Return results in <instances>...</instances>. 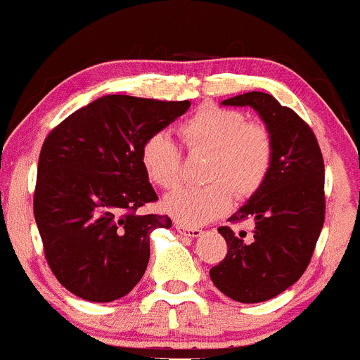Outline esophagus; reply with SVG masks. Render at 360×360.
<instances>
[{
  "instance_id": "esophagus-1",
  "label": "esophagus",
  "mask_w": 360,
  "mask_h": 360,
  "mask_svg": "<svg viewBox=\"0 0 360 360\" xmlns=\"http://www.w3.org/2000/svg\"><path fill=\"white\" fill-rule=\"evenodd\" d=\"M176 229L184 235V237H191V238H198V237H201V233H203V229L189 228V226L178 224V222H176Z\"/></svg>"
}]
</instances>
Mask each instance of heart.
Listing matches in <instances>:
<instances>
[{"label":"heart","mask_w":360,"mask_h":360,"mask_svg":"<svg viewBox=\"0 0 360 360\" xmlns=\"http://www.w3.org/2000/svg\"><path fill=\"white\" fill-rule=\"evenodd\" d=\"M178 132L191 152L210 153L205 187H184L164 201L178 224L196 228L221 217L238 200L255 196L269 178L274 139L263 123L248 122L237 109L208 104L187 116ZM141 166L150 182L174 189L182 180V153L166 132H153L141 146Z\"/></svg>","instance_id":"b5f03b06"}]
</instances>
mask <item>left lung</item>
<instances>
[{
    "label": "left lung",
    "mask_w": 360,
    "mask_h": 360,
    "mask_svg": "<svg viewBox=\"0 0 360 360\" xmlns=\"http://www.w3.org/2000/svg\"><path fill=\"white\" fill-rule=\"evenodd\" d=\"M224 105H249L274 139L266 182L229 221H255L251 238L221 226L228 255L210 269V279L226 297L244 304L277 297L300 279L313 256L325 219V167L311 127L272 95L249 91Z\"/></svg>",
    "instance_id": "8db88e82"
}]
</instances>
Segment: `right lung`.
<instances>
[{"label": "right lung", "mask_w": 360, "mask_h": 360, "mask_svg": "<svg viewBox=\"0 0 360 360\" xmlns=\"http://www.w3.org/2000/svg\"><path fill=\"white\" fill-rule=\"evenodd\" d=\"M189 101L104 95L72 112L44 141L33 212L44 252L61 285L90 302L131 292L150 259V233L167 215L141 166L148 136L182 116Z\"/></svg>", "instance_id": "add662e5"}]
</instances>
